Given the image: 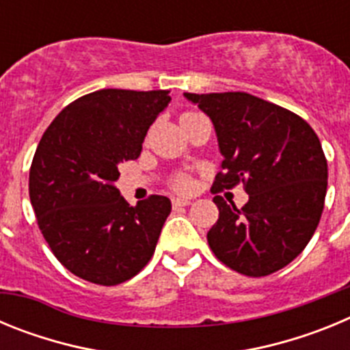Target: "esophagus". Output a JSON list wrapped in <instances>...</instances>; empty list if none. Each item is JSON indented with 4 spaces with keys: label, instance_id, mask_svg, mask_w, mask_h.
<instances>
[{
    "label": "esophagus",
    "instance_id": "34e87169",
    "mask_svg": "<svg viewBox=\"0 0 350 350\" xmlns=\"http://www.w3.org/2000/svg\"><path fill=\"white\" fill-rule=\"evenodd\" d=\"M191 200H187V198H173L172 200V205L173 208H178V206H189L191 205Z\"/></svg>",
    "mask_w": 350,
    "mask_h": 350
}]
</instances>
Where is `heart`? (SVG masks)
I'll return each instance as SVG.
<instances>
[{
	"instance_id": "heart-1",
	"label": "heart",
	"mask_w": 350,
	"mask_h": 350,
	"mask_svg": "<svg viewBox=\"0 0 350 350\" xmlns=\"http://www.w3.org/2000/svg\"><path fill=\"white\" fill-rule=\"evenodd\" d=\"M194 116H200L198 112H184L182 113L180 119H189V117H194ZM191 185H193V182H191V178L187 177V175H175V177L172 178V187L173 189L177 191H189Z\"/></svg>"
}]
</instances>
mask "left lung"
<instances>
[{"label": "left lung", "mask_w": 350, "mask_h": 350, "mask_svg": "<svg viewBox=\"0 0 350 350\" xmlns=\"http://www.w3.org/2000/svg\"><path fill=\"white\" fill-rule=\"evenodd\" d=\"M212 119L222 172L212 193L242 183V209L213 198L217 222L206 240L215 258L247 277H267L289 265L321 221L327 163L307 120L247 92H185Z\"/></svg>", "instance_id": "left-lung-1"}]
</instances>
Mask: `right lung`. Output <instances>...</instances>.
<instances>
[{
  "label": "right lung",
  "mask_w": 350,
  "mask_h": 350,
  "mask_svg": "<svg viewBox=\"0 0 350 350\" xmlns=\"http://www.w3.org/2000/svg\"><path fill=\"white\" fill-rule=\"evenodd\" d=\"M170 100L163 89H101L71 101L43 133L29 170L31 205L57 261L80 279L117 286L152 258L172 203L152 194L131 206L116 180Z\"/></svg>",
  "instance_id": "add662e5"
}]
</instances>
